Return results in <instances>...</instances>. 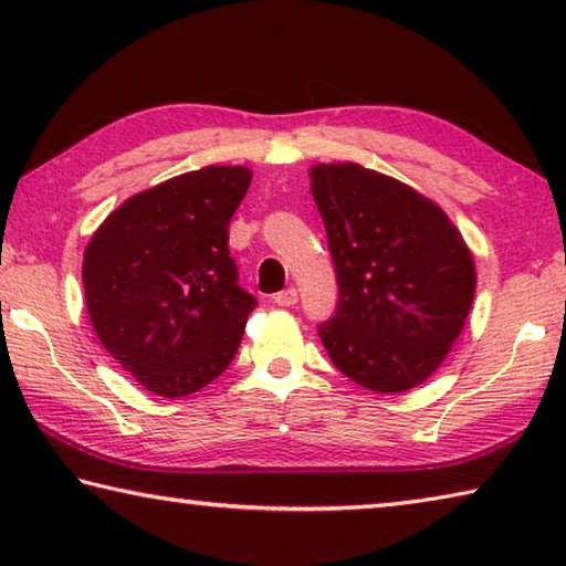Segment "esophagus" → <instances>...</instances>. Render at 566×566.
<instances>
[{
    "label": "esophagus",
    "mask_w": 566,
    "mask_h": 566,
    "mask_svg": "<svg viewBox=\"0 0 566 566\" xmlns=\"http://www.w3.org/2000/svg\"><path fill=\"white\" fill-rule=\"evenodd\" d=\"M296 302H300V294H296L294 286H290V290H284L280 294H274V304H280V306H294Z\"/></svg>",
    "instance_id": "1"
}]
</instances>
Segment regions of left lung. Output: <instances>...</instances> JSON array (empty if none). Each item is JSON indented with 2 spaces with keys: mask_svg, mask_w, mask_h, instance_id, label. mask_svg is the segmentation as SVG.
Returning <instances> with one entry per match:
<instances>
[{
  "mask_svg": "<svg viewBox=\"0 0 566 566\" xmlns=\"http://www.w3.org/2000/svg\"><path fill=\"white\" fill-rule=\"evenodd\" d=\"M337 272L339 302L319 337L359 387L397 395L421 385L472 310V252L444 209L354 161L310 169Z\"/></svg>",
  "mask_w": 566,
  "mask_h": 566,
  "instance_id": "obj_1",
  "label": "left lung"
}]
</instances>
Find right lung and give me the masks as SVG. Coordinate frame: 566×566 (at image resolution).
Masks as SVG:
<instances>
[{
	"mask_svg": "<svg viewBox=\"0 0 566 566\" xmlns=\"http://www.w3.org/2000/svg\"><path fill=\"white\" fill-rule=\"evenodd\" d=\"M252 171L202 167L122 202L82 262L92 327L114 359L159 397H185L234 359L252 294L237 284L229 219Z\"/></svg>",
	"mask_w": 566,
	"mask_h": 566,
	"instance_id": "obj_1",
	"label": "right lung"
}]
</instances>
